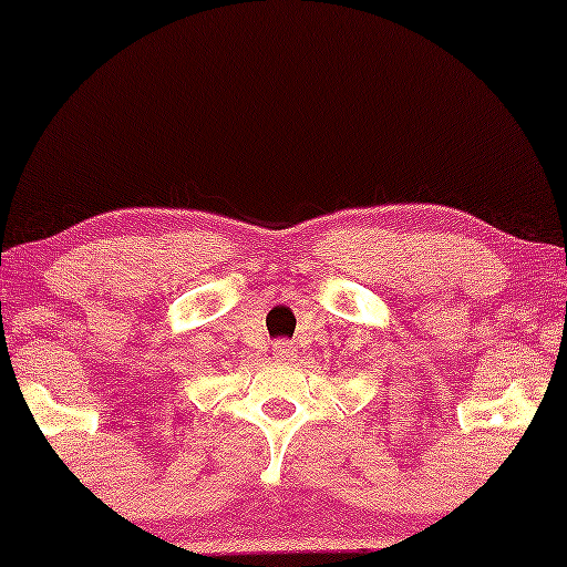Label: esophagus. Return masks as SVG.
Masks as SVG:
<instances>
[{"label": "esophagus", "mask_w": 567, "mask_h": 567, "mask_svg": "<svg viewBox=\"0 0 567 567\" xmlns=\"http://www.w3.org/2000/svg\"><path fill=\"white\" fill-rule=\"evenodd\" d=\"M298 354V349H296V343H290V341H279V343H275V357L277 360H292V357Z\"/></svg>", "instance_id": "1"}]
</instances>
